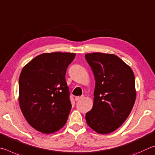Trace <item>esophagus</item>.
Wrapping results in <instances>:
<instances>
[{
  "mask_svg": "<svg viewBox=\"0 0 155 155\" xmlns=\"http://www.w3.org/2000/svg\"><path fill=\"white\" fill-rule=\"evenodd\" d=\"M83 99V96H79V97H76L75 98V101H80V100H82Z\"/></svg>",
  "mask_w": 155,
  "mask_h": 155,
  "instance_id": "esophagus-1",
  "label": "esophagus"
}]
</instances>
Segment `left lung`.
I'll return each mask as SVG.
<instances>
[{"instance_id": "left-lung-1", "label": "left lung", "mask_w": 155, "mask_h": 155, "mask_svg": "<svg viewBox=\"0 0 155 155\" xmlns=\"http://www.w3.org/2000/svg\"><path fill=\"white\" fill-rule=\"evenodd\" d=\"M85 58L95 78L93 106L86 113V123L98 134H110L124 123L134 107V73L114 54L89 53Z\"/></svg>"}]
</instances>
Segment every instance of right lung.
I'll list each match as a JSON object with an SVG mask.
<instances>
[{
    "mask_svg": "<svg viewBox=\"0 0 155 155\" xmlns=\"http://www.w3.org/2000/svg\"><path fill=\"white\" fill-rule=\"evenodd\" d=\"M75 54L56 51L34 58L19 78V104L32 127L43 134L58 131L71 109L65 74Z\"/></svg>",
    "mask_w": 155,
    "mask_h": 155,
    "instance_id": "add662e5",
    "label": "right lung"
}]
</instances>
